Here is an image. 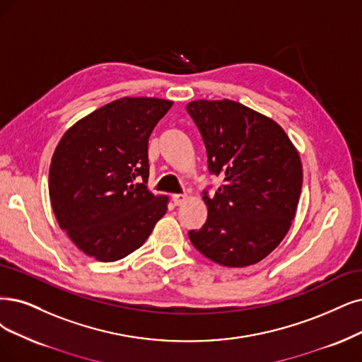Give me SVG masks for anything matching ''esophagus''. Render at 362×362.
Listing matches in <instances>:
<instances>
[{
	"instance_id": "1",
	"label": "esophagus",
	"mask_w": 362,
	"mask_h": 362,
	"mask_svg": "<svg viewBox=\"0 0 362 362\" xmlns=\"http://www.w3.org/2000/svg\"><path fill=\"white\" fill-rule=\"evenodd\" d=\"M171 198H173V203H174V206H180V204H183V203H185L186 194H174Z\"/></svg>"
}]
</instances>
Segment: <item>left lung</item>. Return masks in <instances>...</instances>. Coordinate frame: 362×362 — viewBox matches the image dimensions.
Returning <instances> with one entry per match:
<instances>
[{
    "mask_svg": "<svg viewBox=\"0 0 362 362\" xmlns=\"http://www.w3.org/2000/svg\"><path fill=\"white\" fill-rule=\"evenodd\" d=\"M202 134L209 171L223 177L204 203L209 215L189 231L194 247L213 262L247 267L272 253L296 216L303 167L286 132L273 119L231 101L186 105Z\"/></svg>",
    "mask_w": 362,
    "mask_h": 362,
    "instance_id": "left-lung-1",
    "label": "left lung"
}]
</instances>
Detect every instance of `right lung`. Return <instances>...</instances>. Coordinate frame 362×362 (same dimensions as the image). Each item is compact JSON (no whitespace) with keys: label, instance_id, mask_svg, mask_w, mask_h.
I'll use <instances>...</instances> for the list:
<instances>
[{"label":"right lung","instance_id":"add662e5","mask_svg":"<svg viewBox=\"0 0 362 362\" xmlns=\"http://www.w3.org/2000/svg\"><path fill=\"white\" fill-rule=\"evenodd\" d=\"M173 101L120 98L80 119L52 156L49 195L57 221L88 257L122 259L165 215L167 197L147 189V143Z\"/></svg>","mask_w":362,"mask_h":362}]
</instances>
